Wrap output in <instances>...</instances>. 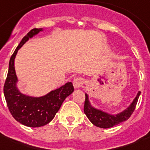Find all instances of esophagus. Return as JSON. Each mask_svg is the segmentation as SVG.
<instances>
[{
    "instance_id": "1",
    "label": "esophagus",
    "mask_w": 150,
    "mask_h": 150,
    "mask_svg": "<svg viewBox=\"0 0 150 150\" xmlns=\"http://www.w3.org/2000/svg\"><path fill=\"white\" fill-rule=\"evenodd\" d=\"M85 80L82 78H75L73 81V86L75 89H79L80 87L82 86V85L84 84Z\"/></svg>"
}]
</instances>
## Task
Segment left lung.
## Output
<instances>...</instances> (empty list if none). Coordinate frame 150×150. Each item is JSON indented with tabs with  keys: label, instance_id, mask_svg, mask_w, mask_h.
I'll return each instance as SVG.
<instances>
[{
	"label": "left lung",
	"instance_id": "8db88e82",
	"mask_svg": "<svg viewBox=\"0 0 150 150\" xmlns=\"http://www.w3.org/2000/svg\"><path fill=\"white\" fill-rule=\"evenodd\" d=\"M141 92L139 91L132 102L127 108L117 114H110L103 111L102 110L96 108L91 104L89 100V95L85 93L86 100L84 104V113L92 124L96 127L101 128H111L118 124L127 121L134 112L137 104L138 99L139 97Z\"/></svg>",
	"mask_w": 150,
	"mask_h": 150
}]
</instances>
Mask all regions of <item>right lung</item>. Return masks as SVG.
I'll return each mask as SVG.
<instances>
[{
    "mask_svg": "<svg viewBox=\"0 0 150 150\" xmlns=\"http://www.w3.org/2000/svg\"><path fill=\"white\" fill-rule=\"evenodd\" d=\"M42 31L43 29H33L23 37L11 57L8 76L4 86V97L13 117L23 125L31 128H38L50 122L64 100L74 92L71 82L42 96H29L22 93L18 89V79L15 69V57L18 50L29 39Z\"/></svg>",
    "mask_w": 150,
    "mask_h": 150,
    "instance_id": "obj_1",
    "label": "right lung"
}]
</instances>
